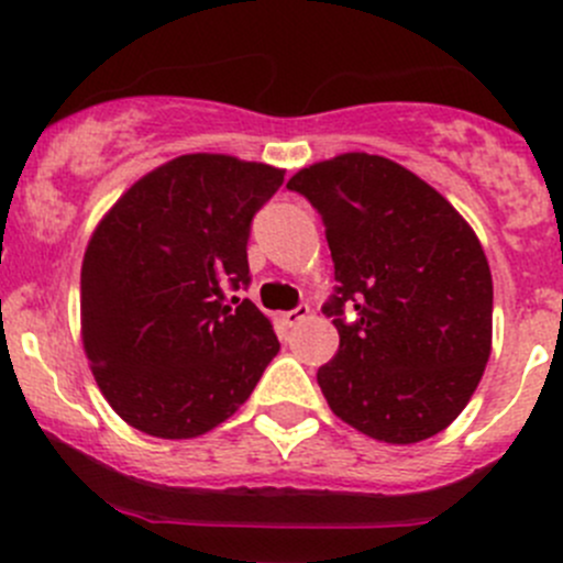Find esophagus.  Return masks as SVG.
Returning a JSON list of instances; mask_svg holds the SVG:
<instances>
[{"label": "esophagus", "mask_w": 563, "mask_h": 563, "mask_svg": "<svg viewBox=\"0 0 563 563\" xmlns=\"http://www.w3.org/2000/svg\"><path fill=\"white\" fill-rule=\"evenodd\" d=\"M307 316H310V307H307V305H299L297 310L283 312V323H286V327H297V323L305 321Z\"/></svg>", "instance_id": "esophagus-1"}]
</instances>
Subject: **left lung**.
<instances>
[{
    "instance_id": "8db88e82",
    "label": "left lung",
    "mask_w": 563,
    "mask_h": 563,
    "mask_svg": "<svg viewBox=\"0 0 563 563\" xmlns=\"http://www.w3.org/2000/svg\"><path fill=\"white\" fill-rule=\"evenodd\" d=\"M321 212L340 351L318 386L340 421L388 445L448 429L481 383L494 334V280L475 229L401 164L340 153L288 180ZM347 300L357 323L341 321Z\"/></svg>"
}]
</instances>
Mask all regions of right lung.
Returning <instances> with one entry per match:
<instances>
[{
    "instance_id": "add662e5",
    "label": "right lung",
    "mask_w": 563,
    "mask_h": 563,
    "mask_svg": "<svg viewBox=\"0 0 563 563\" xmlns=\"http://www.w3.org/2000/svg\"><path fill=\"white\" fill-rule=\"evenodd\" d=\"M286 169L186 153L142 175L102 216L80 269V340L108 405L158 440L232 418L280 351L245 286L251 221Z\"/></svg>"
}]
</instances>
